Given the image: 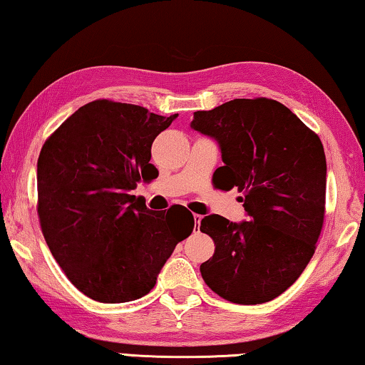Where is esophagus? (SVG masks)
I'll list each match as a JSON object with an SVG mask.
<instances>
[{
  "label": "esophagus",
  "instance_id": "esophagus-1",
  "mask_svg": "<svg viewBox=\"0 0 365 365\" xmlns=\"http://www.w3.org/2000/svg\"><path fill=\"white\" fill-rule=\"evenodd\" d=\"M200 220H202V217H200V215H197V214H194V222H195V228H194V232H195V230H197V232H199Z\"/></svg>",
  "mask_w": 365,
  "mask_h": 365
}]
</instances>
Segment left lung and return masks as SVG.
<instances>
[{
    "mask_svg": "<svg viewBox=\"0 0 365 365\" xmlns=\"http://www.w3.org/2000/svg\"><path fill=\"white\" fill-rule=\"evenodd\" d=\"M194 130L222 151L215 187H238L248 222L207 215L200 232L215 253L200 264L205 284L240 305L276 299L304 272L323 228L327 158L322 140L274 99H233L194 112Z\"/></svg>",
    "mask_w": 365,
    "mask_h": 365,
    "instance_id": "8db88e82",
    "label": "left lung"
}]
</instances>
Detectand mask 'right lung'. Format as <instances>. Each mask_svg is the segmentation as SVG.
I'll use <instances>...</instances> for the list:
<instances>
[{
  "label": "right lung",
  "instance_id": "add662e5",
  "mask_svg": "<svg viewBox=\"0 0 365 365\" xmlns=\"http://www.w3.org/2000/svg\"><path fill=\"white\" fill-rule=\"evenodd\" d=\"M178 114L98 99L71 114L41 150L37 214L50 253L89 299L147 295L176 245L194 230L186 207L153 212L130 194L151 181V143Z\"/></svg>",
  "mask_w": 365,
  "mask_h": 365
}]
</instances>
